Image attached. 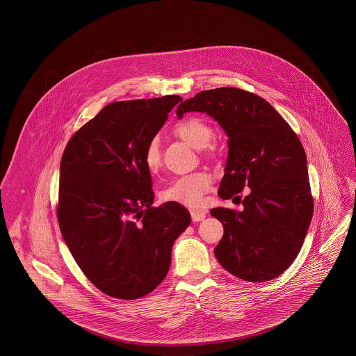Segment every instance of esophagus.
Here are the masks:
<instances>
[{"mask_svg":"<svg viewBox=\"0 0 356 356\" xmlns=\"http://www.w3.org/2000/svg\"><path fill=\"white\" fill-rule=\"evenodd\" d=\"M191 215H192L193 222H200L205 218V211H203V209H193V211H191Z\"/></svg>","mask_w":356,"mask_h":356,"instance_id":"obj_1","label":"esophagus"}]
</instances>
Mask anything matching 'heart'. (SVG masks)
Listing matches in <instances>:
<instances>
[{
  "instance_id": "b5f03b06",
  "label": "heart",
  "mask_w": 356,
  "mask_h": 356,
  "mask_svg": "<svg viewBox=\"0 0 356 356\" xmlns=\"http://www.w3.org/2000/svg\"><path fill=\"white\" fill-rule=\"evenodd\" d=\"M174 133L195 149H204L208 147L212 138V129L199 118H188L177 123ZM144 161L151 172L160 168L161 154L157 137H153L148 141L144 152ZM211 184L212 177L204 171L184 175L174 179L165 189H163L161 199L167 203L181 204L191 208L200 207L203 204L204 195L209 191Z\"/></svg>"
}]
</instances>
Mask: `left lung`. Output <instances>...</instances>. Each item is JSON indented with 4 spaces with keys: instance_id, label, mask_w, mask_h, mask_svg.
Instances as JSON below:
<instances>
[{
    "instance_id": "1",
    "label": "left lung",
    "mask_w": 356,
    "mask_h": 356,
    "mask_svg": "<svg viewBox=\"0 0 356 356\" xmlns=\"http://www.w3.org/2000/svg\"><path fill=\"white\" fill-rule=\"evenodd\" d=\"M186 112L209 115L229 137L219 197L250 188L243 211L211 209L225 229L218 261L250 282L281 275L300 252L314 211L300 140L270 102L237 88L200 92L178 105V119Z\"/></svg>"
}]
</instances>
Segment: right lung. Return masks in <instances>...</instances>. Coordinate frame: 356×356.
Segmentation results:
<instances>
[{"instance_id": "obj_1", "label": "right lung", "mask_w": 356, "mask_h": 356, "mask_svg": "<svg viewBox=\"0 0 356 356\" xmlns=\"http://www.w3.org/2000/svg\"><path fill=\"white\" fill-rule=\"evenodd\" d=\"M182 99L108 104L68 141L60 163L57 219L83 274L104 293L133 300L164 280L174 241L191 223L177 203L153 207L148 141Z\"/></svg>"}]
</instances>
